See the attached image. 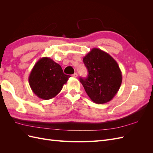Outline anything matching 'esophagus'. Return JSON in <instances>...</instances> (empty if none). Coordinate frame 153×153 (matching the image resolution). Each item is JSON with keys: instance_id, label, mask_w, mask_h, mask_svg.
<instances>
[{"instance_id": "esophagus-1", "label": "esophagus", "mask_w": 153, "mask_h": 153, "mask_svg": "<svg viewBox=\"0 0 153 153\" xmlns=\"http://www.w3.org/2000/svg\"><path fill=\"white\" fill-rule=\"evenodd\" d=\"M72 76L73 77H75V78H76L78 76V74L76 73H75L73 74V75H72Z\"/></svg>"}]
</instances>
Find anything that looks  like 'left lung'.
Wrapping results in <instances>:
<instances>
[{
	"instance_id": "left-lung-1",
	"label": "left lung",
	"mask_w": 153,
	"mask_h": 153,
	"mask_svg": "<svg viewBox=\"0 0 153 153\" xmlns=\"http://www.w3.org/2000/svg\"><path fill=\"white\" fill-rule=\"evenodd\" d=\"M88 76L80 82L90 99L97 104L112 100L122 83V73L117 62L104 51L94 48L83 58Z\"/></svg>"
}]
</instances>
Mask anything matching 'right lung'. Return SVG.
Returning <instances> with one entry per match:
<instances>
[{"label": "right lung", "instance_id": "add662e5", "mask_svg": "<svg viewBox=\"0 0 153 153\" xmlns=\"http://www.w3.org/2000/svg\"><path fill=\"white\" fill-rule=\"evenodd\" d=\"M69 77L64 73L59 64L46 57L35 64L29 75V82L34 93L39 98L47 100L61 92Z\"/></svg>", "mask_w": 153, "mask_h": 153}]
</instances>
